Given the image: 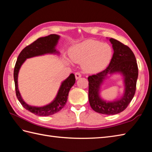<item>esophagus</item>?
<instances>
[{"instance_id":"esophagus-1","label":"esophagus","mask_w":152,"mask_h":152,"mask_svg":"<svg viewBox=\"0 0 152 152\" xmlns=\"http://www.w3.org/2000/svg\"><path fill=\"white\" fill-rule=\"evenodd\" d=\"M82 77V74H80V72H76L75 73V78H76V80H78V79H79V78H80Z\"/></svg>"}]
</instances>
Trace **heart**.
I'll return each instance as SVG.
<instances>
[{"label":"heart","mask_w":152,"mask_h":152,"mask_svg":"<svg viewBox=\"0 0 152 152\" xmlns=\"http://www.w3.org/2000/svg\"><path fill=\"white\" fill-rule=\"evenodd\" d=\"M112 54V48L109 44L93 40L74 45L69 51L70 59L74 63H82L83 69L90 72L107 66Z\"/></svg>","instance_id":"b5f03b06"}]
</instances>
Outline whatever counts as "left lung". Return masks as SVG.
Listing matches in <instances>:
<instances>
[{"mask_svg":"<svg viewBox=\"0 0 152 152\" xmlns=\"http://www.w3.org/2000/svg\"><path fill=\"white\" fill-rule=\"evenodd\" d=\"M114 54L108 66L102 72L88 77L89 101L93 110L100 114L114 115L124 111L133 99L136 91L138 69L136 57L128 46L109 38ZM114 74H120L124 85V93L119 99L106 101L100 96L101 87Z\"/></svg>","mask_w":152,"mask_h":152,"instance_id":"8db88e82","label":"left lung"}]
</instances>
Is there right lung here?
Returning <instances> with one entry per match:
<instances>
[{
  "label": "right lung",
  "instance_id": "add662e5",
  "mask_svg": "<svg viewBox=\"0 0 152 152\" xmlns=\"http://www.w3.org/2000/svg\"><path fill=\"white\" fill-rule=\"evenodd\" d=\"M60 38L59 35L50 34L47 37H41L33 43L27 46L19 53L16 61L14 78L17 98L23 107L34 114L40 116H48L53 115L59 112L66 104L68 95L71 88L75 83V76L70 74L67 78L61 82L56 97L49 104L43 106H34L27 104L23 99L18 88V74L22 64L27 59L31 57L44 56L46 54L59 55V51L56 50V46Z\"/></svg>",
  "mask_w": 152,
  "mask_h": 152
}]
</instances>
